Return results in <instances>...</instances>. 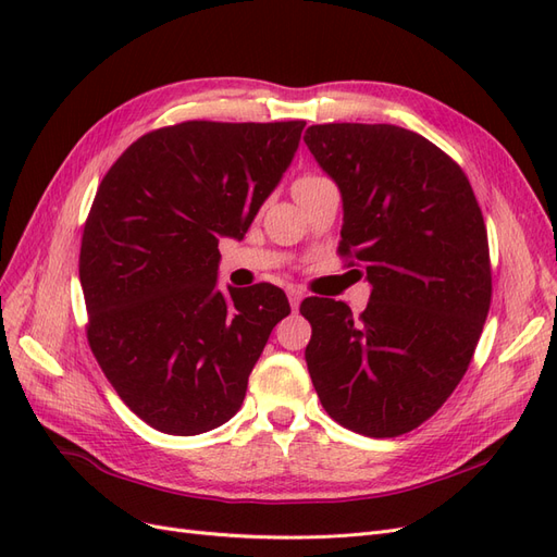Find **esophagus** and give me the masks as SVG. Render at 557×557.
Here are the masks:
<instances>
[{"label":"esophagus","instance_id":"1","mask_svg":"<svg viewBox=\"0 0 557 557\" xmlns=\"http://www.w3.org/2000/svg\"><path fill=\"white\" fill-rule=\"evenodd\" d=\"M288 299H290V307L293 309H299L301 299H305V293H301L299 288H288Z\"/></svg>","mask_w":557,"mask_h":557}]
</instances>
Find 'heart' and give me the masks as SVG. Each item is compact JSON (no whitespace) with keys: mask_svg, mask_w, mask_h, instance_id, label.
<instances>
[{"mask_svg":"<svg viewBox=\"0 0 557 557\" xmlns=\"http://www.w3.org/2000/svg\"><path fill=\"white\" fill-rule=\"evenodd\" d=\"M318 181H323L320 176H313V174H309V176H301V178H297L295 181V188H305V185H311V183H318Z\"/></svg>","mask_w":557,"mask_h":557,"instance_id":"obj_1","label":"heart"}]
</instances>
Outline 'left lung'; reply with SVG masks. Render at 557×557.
<instances>
[{"label": "left lung", "mask_w": 557, "mask_h": 557, "mask_svg": "<svg viewBox=\"0 0 557 557\" xmlns=\"http://www.w3.org/2000/svg\"><path fill=\"white\" fill-rule=\"evenodd\" d=\"M305 141L342 193V256L362 262L360 315L309 297L307 367L323 409L364 436L411 432L465 376L491 309L487 232L465 172L397 125H311Z\"/></svg>", "instance_id": "8db88e82"}]
</instances>
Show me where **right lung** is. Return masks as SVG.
Wrapping results in <instances>:
<instances>
[{
  "mask_svg": "<svg viewBox=\"0 0 557 557\" xmlns=\"http://www.w3.org/2000/svg\"><path fill=\"white\" fill-rule=\"evenodd\" d=\"M305 121H188L144 134L99 183L78 274L88 342L127 407L164 434L221 428L288 297L218 290L223 237L244 239L288 170Z\"/></svg>",
  "mask_w": 557,
  "mask_h": 557,
  "instance_id": "add662e5",
  "label": "right lung"
}]
</instances>
